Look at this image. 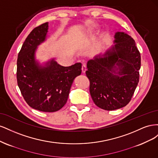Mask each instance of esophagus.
<instances>
[{
	"instance_id": "esophagus-1",
	"label": "esophagus",
	"mask_w": 158,
	"mask_h": 158,
	"mask_svg": "<svg viewBox=\"0 0 158 158\" xmlns=\"http://www.w3.org/2000/svg\"><path fill=\"white\" fill-rule=\"evenodd\" d=\"M82 70L83 73H85V71H86V65H85V64H82Z\"/></svg>"
}]
</instances>
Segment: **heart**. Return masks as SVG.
I'll list each match as a JSON object with an SVG mask.
<instances>
[{"label":"heart","mask_w":158,"mask_h":158,"mask_svg":"<svg viewBox=\"0 0 158 158\" xmlns=\"http://www.w3.org/2000/svg\"><path fill=\"white\" fill-rule=\"evenodd\" d=\"M99 27V25L98 24V23H92V24H91L89 26V31H94V30L97 29V28Z\"/></svg>","instance_id":"obj_1"}]
</instances>
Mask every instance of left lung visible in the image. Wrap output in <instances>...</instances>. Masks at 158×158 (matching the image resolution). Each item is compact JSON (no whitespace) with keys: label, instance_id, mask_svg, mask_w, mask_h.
I'll return each instance as SVG.
<instances>
[{"label":"left lung","instance_id":"1","mask_svg":"<svg viewBox=\"0 0 158 158\" xmlns=\"http://www.w3.org/2000/svg\"><path fill=\"white\" fill-rule=\"evenodd\" d=\"M114 38V45L88 61L85 72L94 103L107 111L130 102L139 82L141 65L135 40L123 31L116 32Z\"/></svg>","mask_w":158,"mask_h":158}]
</instances>
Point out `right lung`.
<instances>
[{
	"mask_svg": "<svg viewBox=\"0 0 158 158\" xmlns=\"http://www.w3.org/2000/svg\"><path fill=\"white\" fill-rule=\"evenodd\" d=\"M48 22L35 27L22 45L17 60V82L26 103L43 112H55L66 104L74 78L82 64L63 66L54 59L44 65L35 59L39 46L46 40Z\"/></svg>",
	"mask_w": 158,
	"mask_h": 158,
	"instance_id": "add662e5",
	"label": "right lung"
}]
</instances>
